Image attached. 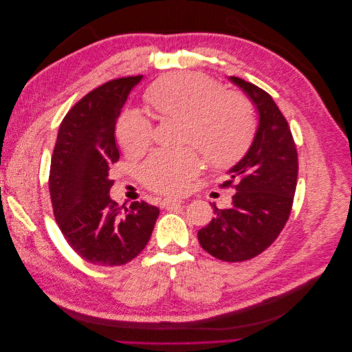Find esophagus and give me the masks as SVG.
Wrapping results in <instances>:
<instances>
[{
    "label": "esophagus",
    "mask_w": 352,
    "mask_h": 352,
    "mask_svg": "<svg viewBox=\"0 0 352 352\" xmlns=\"http://www.w3.org/2000/svg\"><path fill=\"white\" fill-rule=\"evenodd\" d=\"M182 204H184V201H180V199L164 198L160 206H162L163 208H176V207H180Z\"/></svg>",
    "instance_id": "esophagus-1"
}]
</instances>
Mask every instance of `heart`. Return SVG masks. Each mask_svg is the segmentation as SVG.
Here are the masks:
<instances>
[{
	"mask_svg": "<svg viewBox=\"0 0 352 352\" xmlns=\"http://www.w3.org/2000/svg\"><path fill=\"white\" fill-rule=\"evenodd\" d=\"M144 98L162 119L182 120V142L198 148L212 167L236 164L254 141L257 116L252 102L238 91H221L206 74H167L146 89ZM153 132V123L135 110L122 113L116 126L117 141L131 155L146 150ZM199 168L198 153L186 146L153 153L140 173L146 188L173 195L184 192Z\"/></svg>",
	"mask_w": 352,
	"mask_h": 352,
	"instance_id": "b5f03b06",
	"label": "heart"
}]
</instances>
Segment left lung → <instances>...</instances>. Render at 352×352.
<instances>
[{"instance_id":"left-lung-1","label":"left lung","mask_w":352,"mask_h":352,"mask_svg":"<svg viewBox=\"0 0 352 352\" xmlns=\"http://www.w3.org/2000/svg\"><path fill=\"white\" fill-rule=\"evenodd\" d=\"M255 104L260 124L254 142L230 179L232 206L214 207L216 217L198 232V241L212 257L228 263L257 257L280 235L289 219L298 179V153L289 124L270 95L254 83L232 76Z\"/></svg>"}]
</instances>
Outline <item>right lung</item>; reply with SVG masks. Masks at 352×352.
Listing matches in <instances>:
<instances>
[{
    "mask_svg": "<svg viewBox=\"0 0 352 352\" xmlns=\"http://www.w3.org/2000/svg\"><path fill=\"white\" fill-rule=\"evenodd\" d=\"M142 76L105 82L79 100L63 119L50 168L57 225L72 250L95 265L132 261L151 238L160 210L144 201L119 207L110 198V168L119 162L116 120Z\"/></svg>",
    "mask_w": 352,
    "mask_h": 352,
    "instance_id": "add662e5",
    "label": "right lung"
}]
</instances>
